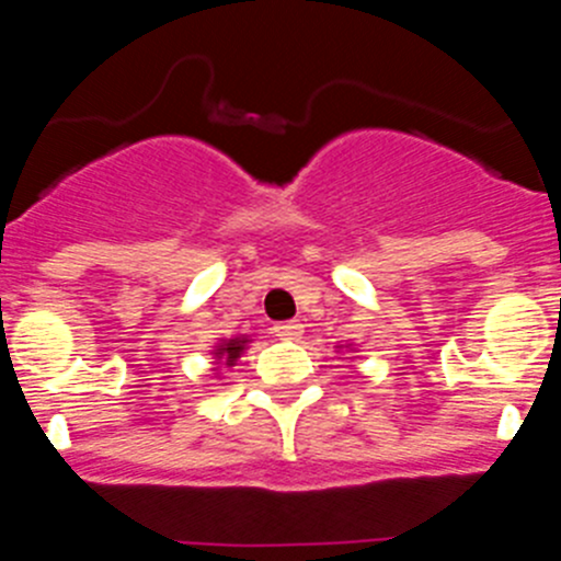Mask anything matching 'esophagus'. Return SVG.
<instances>
[{"label": "esophagus", "mask_w": 561, "mask_h": 561, "mask_svg": "<svg viewBox=\"0 0 561 561\" xmlns=\"http://www.w3.org/2000/svg\"><path fill=\"white\" fill-rule=\"evenodd\" d=\"M272 331H275V336H280V340H300L304 325L297 323V320H286V323H277Z\"/></svg>", "instance_id": "obj_1"}]
</instances>
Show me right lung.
I'll use <instances>...</instances> for the list:
<instances>
[{"instance_id":"obj_1","label":"right lung","mask_w":561,"mask_h":561,"mask_svg":"<svg viewBox=\"0 0 561 561\" xmlns=\"http://www.w3.org/2000/svg\"><path fill=\"white\" fill-rule=\"evenodd\" d=\"M241 351H244V340H230L227 345H221L219 354H227V365H230V362L238 359V354H241Z\"/></svg>"}]
</instances>
